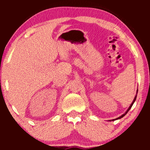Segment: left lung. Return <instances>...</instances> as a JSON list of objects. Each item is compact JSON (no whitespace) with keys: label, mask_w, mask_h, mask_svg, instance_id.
Listing matches in <instances>:
<instances>
[{"label":"left lung","mask_w":150,"mask_h":150,"mask_svg":"<svg viewBox=\"0 0 150 150\" xmlns=\"http://www.w3.org/2000/svg\"><path fill=\"white\" fill-rule=\"evenodd\" d=\"M137 92H138V89H137ZM136 97H137V94H136V96H135V98H134V99H133V101H132V104H130V107H129V108H128V110H127V111H125V113H124V114H123V115H122V116H120V117H118V118H116V119H113L112 120H117V119H120V118H123V116H125V115H126V113H128V111H129V110H130V108H131V107H132V104H134V102H135V99H136Z\"/></svg>","instance_id":"8db88e82"}]
</instances>
